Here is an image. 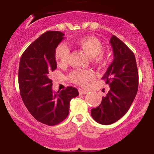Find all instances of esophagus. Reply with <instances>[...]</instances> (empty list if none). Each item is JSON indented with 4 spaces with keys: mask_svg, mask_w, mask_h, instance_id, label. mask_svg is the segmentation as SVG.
Wrapping results in <instances>:
<instances>
[{
    "mask_svg": "<svg viewBox=\"0 0 154 154\" xmlns=\"http://www.w3.org/2000/svg\"><path fill=\"white\" fill-rule=\"evenodd\" d=\"M79 94H86V93L88 92V91H86V90H84V89H79Z\"/></svg>",
    "mask_w": 154,
    "mask_h": 154,
    "instance_id": "1",
    "label": "esophagus"
}]
</instances>
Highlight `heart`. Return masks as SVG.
I'll return each mask as SVG.
<instances>
[{
    "mask_svg": "<svg viewBox=\"0 0 154 154\" xmlns=\"http://www.w3.org/2000/svg\"><path fill=\"white\" fill-rule=\"evenodd\" d=\"M78 46L86 54L92 58L97 64H102L105 61L103 54V45L100 39L94 36H86L78 41ZM70 55V49L66 44L62 43L57 46L54 57L57 63L60 66L66 65ZM69 79L74 84L81 86L86 85L88 82L94 79V74L90 70H76L72 71Z\"/></svg>",
    "mask_w": 154,
    "mask_h": 154,
    "instance_id": "obj_1",
    "label": "heart"
}]
</instances>
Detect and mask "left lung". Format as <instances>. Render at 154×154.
<instances>
[{
  "label": "left lung",
  "mask_w": 154,
  "mask_h": 154,
  "mask_svg": "<svg viewBox=\"0 0 154 154\" xmlns=\"http://www.w3.org/2000/svg\"><path fill=\"white\" fill-rule=\"evenodd\" d=\"M113 59L103 80L110 90L91 115L97 123L108 125L119 120L130 108L138 89V70L134 53L123 41L112 35Z\"/></svg>",
  "instance_id": "8db88e82"
}]
</instances>
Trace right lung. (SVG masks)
<instances>
[{
  "mask_svg": "<svg viewBox=\"0 0 154 154\" xmlns=\"http://www.w3.org/2000/svg\"><path fill=\"white\" fill-rule=\"evenodd\" d=\"M63 35L60 31L44 32L27 48L20 62L18 80L22 101L36 120L49 126L68 117L70 100L79 94L72 86L60 92L51 89L50 73L57 67L54 51Z\"/></svg>",
  "mask_w": 154,
  "mask_h": 154,
  "instance_id": "add662e5",
  "label": "right lung"
}]
</instances>
